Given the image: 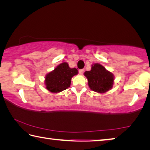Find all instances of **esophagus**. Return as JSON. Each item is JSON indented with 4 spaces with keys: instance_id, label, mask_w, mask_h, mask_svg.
<instances>
[{
    "instance_id": "1",
    "label": "esophagus",
    "mask_w": 150,
    "mask_h": 150,
    "mask_svg": "<svg viewBox=\"0 0 150 150\" xmlns=\"http://www.w3.org/2000/svg\"><path fill=\"white\" fill-rule=\"evenodd\" d=\"M79 73L80 75H83V73H84V69H79Z\"/></svg>"
}]
</instances>
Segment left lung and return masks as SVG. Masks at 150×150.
<instances>
[{
	"mask_svg": "<svg viewBox=\"0 0 150 150\" xmlns=\"http://www.w3.org/2000/svg\"><path fill=\"white\" fill-rule=\"evenodd\" d=\"M84 75L88 80L91 90L98 93H105L113 87L115 76L100 63H93L90 71H86Z\"/></svg>",
	"mask_w": 150,
	"mask_h": 150,
	"instance_id": "obj_1",
	"label": "left lung"
}]
</instances>
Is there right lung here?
<instances>
[{
    "label": "right lung",
    "instance_id": "1",
    "mask_svg": "<svg viewBox=\"0 0 150 150\" xmlns=\"http://www.w3.org/2000/svg\"><path fill=\"white\" fill-rule=\"evenodd\" d=\"M77 74L78 70L69 67L67 62L60 63L45 76V88L51 93L62 92L70 87L72 77Z\"/></svg>",
    "mask_w": 150,
    "mask_h": 150
}]
</instances>
